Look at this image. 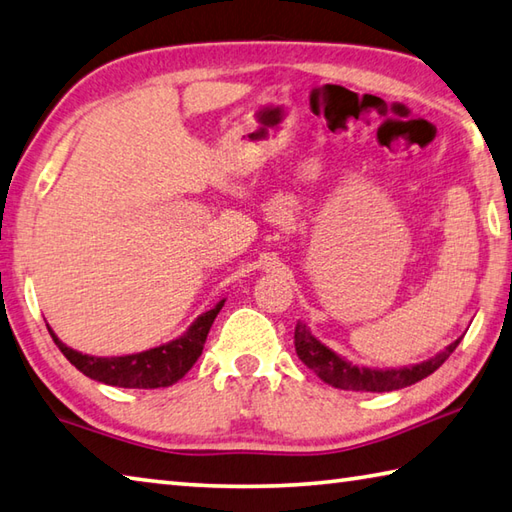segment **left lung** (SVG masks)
<instances>
[{
  "instance_id": "left-lung-1",
  "label": "left lung",
  "mask_w": 512,
  "mask_h": 512,
  "mask_svg": "<svg viewBox=\"0 0 512 512\" xmlns=\"http://www.w3.org/2000/svg\"><path fill=\"white\" fill-rule=\"evenodd\" d=\"M461 339L450 343L446 350L432 356L428 361H421L417 365H403V368H365V365H352L343 356L336 354L330 347L323 345L316 336L310 332V327L298 321L294 330V345L296 354L307 368L314 370L316 376L332 388L352 390V392H392L408 388V385L426 379L437 368H441L443 361L455 352Z\"/></svg>"
}]
</instances>
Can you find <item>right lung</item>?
<instances>
[{
	"instance_id": "right-lung-1",
	"label": "right lung",
	"mask_w": 512,
	"mask_h": 512,
	"mask_svg": "<svg viewBox=\"0 0 512 512\" xmlns=\"http://www.w3.org/2000/svg\"><path fill=\"white\" fill-rule=\"evenodd\" d=\"M225 298L218 301L209 312H202L189 330L165 345L151 347L138 354H124V356H93L82 354L73 350L66 343L57 339V334L48 327L55 345L60 347L66 359L75 365L82 374L89 376L93 381H100L106 385H115V388H169L176 381H180L198 361L205 347L207 334L211 330V323L223 310Z\"/></svg>"
}]
</instances>
